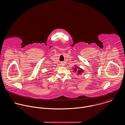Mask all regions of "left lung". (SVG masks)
<instances>
[{
	"label": "left lung",
	"mask_w": 125,
	"mask_h": 125,
	"mask_svg": "<svg viewBox=\"0 0 125 125\" xmlns=\"http://www.w3.org/2000/svg\"><path fill=\"white\" fill-rule=\"evenodd\" d=\"M77 67H77V66H76V68H74V69L75 70V71H77V73H78V74H77V75H79V74H82V72H83V70L82 69L80 68H78V69H79L78 70V69H77ZM77 70H78V71H77Z\"/></svg>",
	"instance_id": "obj_1"
}]
</instances>
